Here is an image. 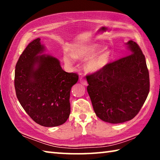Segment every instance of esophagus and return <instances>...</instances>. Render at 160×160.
<instances>
[{"mask_svg": "<svg viewBox=\"0 0 160 160\" xmlns=\"http://www.w3.org/2000/svg\"><path fill=\"white\" fill-rule=\"evenodd\" d=\"M80 82L83 85H88V82H87V81L85 79H84L82 78H80Z\"/></svg>", "mask_w": 160, "mask_h": 160, "instance_id": "esophagus-1", "label": "esophagus"}]
</instances>
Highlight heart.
Returning a JSON list of instances; mask_svg holds the SVG:
<instances>
[{
  "label": "heart",
  "mask_w": 160,
  "mask_h": 160,
  "mask_svg": "<svg viewBox=\"0 0 160 160\" xmlns=\"http://www.w3.org/2000/svg\"><path fill=\"white\" fill-rule=\"evenodd\" d=\"M97 43L84 44L78 46L72 53H68L63 56V61L67 64H72L75 58L86 59L85 68L91 73L101 71L109 63L111 53L109 48H101Z\"/></svg>",
  "instance_id": "heart-1"
}]
</instances>
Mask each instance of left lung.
Segmentation results:
<instances>
[{"mask_svg":"<svg viewBox=\"0 0 160 160\" xmlns=\"http://www.w3.org/2000/svg\"><path fill=\"white\" fill-rule=\"evenodd\" d=\"M128 55L101 71L87 76V90L96 115L105 122L120 123L133 118L150 91L145 56L137 43H126Z\"/></svg>","mask_w":160,"mask_h":160,"instance_id":"obj_1","label":"left lung"}]
</instances>
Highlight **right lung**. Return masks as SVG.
Instances as JSON below:
<instances>
[{
	"mask_svg": "<svg viewBox=\"0 0 160 160\" xmlns=\"http://www.w3.org/2000/svg\"><path fill=\"white\" fill-rule=\"evenodd\" d=\"M41 39L33 40L15 66V88L21 106L39 125L63 124L70 113V94L78 75L62 69L57 58L44 54Z\"/></svg>",
	"mask_w": 160,
	"mask_h": 160,
	"instance_id": "1",
	"label": "right lung"
}]
</instances>
